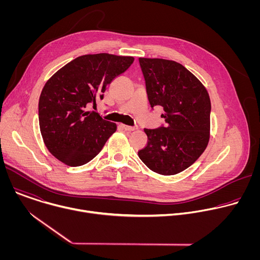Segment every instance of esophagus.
I'll return each instance as SVG.
<instances>
[{"label": "esophagus", "instance_id": "obj_1", "mask_svg": "<svg viewBox=\"0 0 260 260\" xmlns=\"http://www.w3.org/2000/svg\"><path fill=\"white\" fill-rule=\"evenodd\" d=\"M120 126L123 128V129H125V131H128V132H132V131H135L136 128L134 127V126H129V125H126V124H120Z\"/></svg>", "mask_w": 260, "mask_h": 260}]
</instances>
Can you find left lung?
I'll use <instances>...</instances> for the list:
<instances>
[{"instance_id":"obj_1","label":"left lung","mask_w":260,"mask_h":260,"mask_svg":"<svg viewBox=\"0 0 260 260\" xmlns=\"http://www.w3.org/2000/svg\"><path fill=\"white\" fill-rule=\"evenodd\" d=\"M151 107L161 106L166 126L144 128L148 141L138 151L151 171L171 176L189 168L210 140L211 101L204 84L181 63L139 58Z\"/></svg>"}]
</instances>
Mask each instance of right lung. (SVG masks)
<instances>
[{
	"label": "right lung",
	"mask_w": 260,
	"mask_h": 260,
	"mask_svg": "<svg viewBox=\"0 0 260 260\" xmlns=\"http://www.w3.org/2000/svg\"><path fill=\"white\" fill-rule=\"evenodd\" d=\"M133 56L109 53L78 56L45 83L39 99V124L45 146L58 160L79 167L94 158L117 128L87 111L106 87L134 62Z\"/></svg>",
	"instance_id": "right-lung-1"
}]
</instances>
